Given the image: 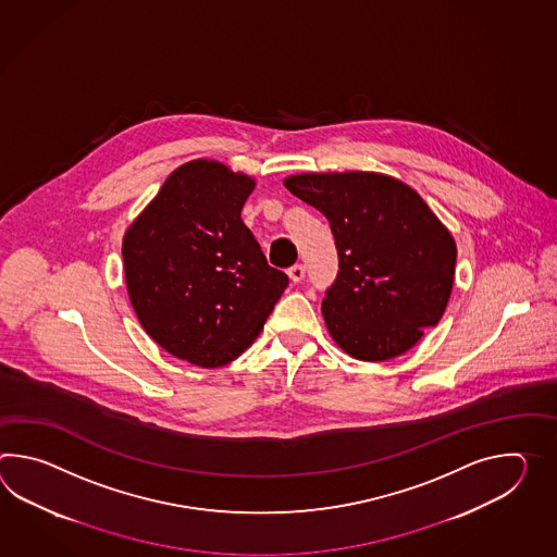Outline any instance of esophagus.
Here are the masks:
<instances>
[{
    "mask_svg": "<svg viewBox=\"0 0 557 557\" xmlns=\"http://www.w3.org/2000/svg\"><path fill=\"white\" fill-rule=\"evenodd\" d=\"M287 275H289V280H292L294 284H299V282L306 277V265H301V263L292 265V268L287 270Z\"/></svg>",
    "mask_w": 557,
    "mask_h": 557,
    "instance_id": "1",
    "label": "esophagus"
}]
</instances>
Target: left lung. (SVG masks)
Returning <instances> with one entry per match:
<instances>
[{
    "label": "left lung",
    "instance_id": "left-lung-1",
    "mask_svg": "<svg viewBox=\"0 0 557 557\" xmlns=\"http://www.w3.org/2000/svg\"><path fill=\"white\" fill-rule=\"evenodd\" d=\"M284 186L332 225L339 272L322 313L347 356L397 358L437 325L458 248L416 189L377 172L296 173Z\"/></svg>",
    "mask_w": 557,
    "mask_h": 557
}]
</instances>
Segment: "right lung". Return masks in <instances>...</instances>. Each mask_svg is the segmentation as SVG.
Instances as JSON below:
<instances>
[{
  "mask_svg": "<svg viewBox=\"0 0 557 557\" xmlns=\"http://www.w3.org/2000/svg\"><path fill=\"white\" fill-rule=\"evenodd\" d=\"M253 187L251 175L222 161H187L125 230L137 320L158 346L198 368L239 358L287 287L242 222Z\"/></svg>",
  "mask_w": 557,
  "mask_h": 557,
  "instance_id": "obj_1",
  "label": "right lung"
}]
</instances>
